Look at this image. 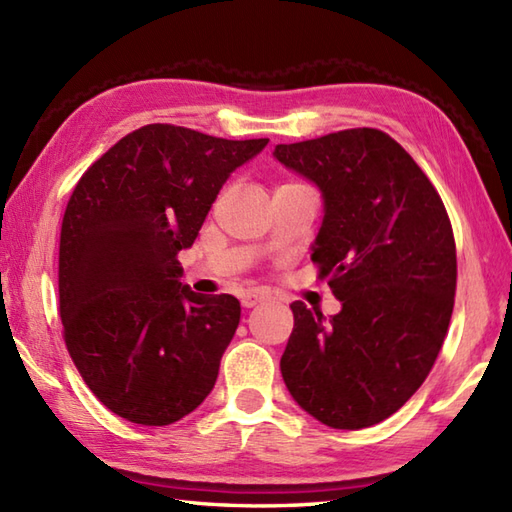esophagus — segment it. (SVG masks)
I'll list each match as a JSON object with an SVG mask.
<instances>
[{
	"instance_id": "1",
	"label": "esophagus",
	"mask_w": 512,
	"mask_h": 512,
	"mask_svg": "<svg viewBox=\"0 0 512 512\" xmlns=\"http://www.w3.org/2000/svg\"><path fill=\"white\" fill-rule=\"evenodd\" d=\"M266 299V295L264 292H244L242 295V306L244 308H255V306H259V303H262Z\"/></svg>"
}]
</instances>
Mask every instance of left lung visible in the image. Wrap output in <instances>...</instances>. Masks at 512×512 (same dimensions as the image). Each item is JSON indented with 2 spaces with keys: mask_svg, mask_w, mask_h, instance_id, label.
<instances>
[{
  "mask_svg": "<svg viewBox=\"0 0 512 512\" xmlns=\"http://www.w3.org/2000/svg\"><path fill=\"white\" fill-rule=\"evenodd\" d=\"M273 156L321 191L310 259L341 301L330 319L290 303L295 328L281 376L319 422L372 427L416 394L449 330L458 259L447 209L380 129L277 145Z\"/></svg>",
  "mask_w": 512,
  "mask_h": 512,
  "instance_id": "left-lung-1",
  "label": "left lung"
}]
</instances>
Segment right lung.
I'll list each match as a JSON object with an SVG mask.
<instances>
[{
  "instance_id": "add662e5",
  "label": "right lung",
  "mask_w": 512,
  "mask_h": 512,
  "mask_svg": "<svg viewBox=\"0 0 512 512\" xmlns=\"http://www.w3.org/2000/svg\"><path fill=\"white\" fill-rule=\"evenodd\" d=\"M268 138L145 125L105 151L61 224L59 312L85 385L129 422L165 427L198 409L239 325V301L184 286L191 248L231 173Z\"/></svg>"
}]
</instances>
